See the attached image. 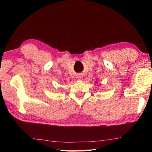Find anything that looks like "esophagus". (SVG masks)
I'll use <instances>...</instances> for the list:
<instances>
[{
	"instance_id": "34e87169",
	"label": "esophagus",
	"mask_w": 152,
	"mask_h": 152,
	"mask_svg": "<svg viewBox=\"0 0 152 152\" xmlns=\"http://www.w3.org/2000/svg\"><path fill=\"white\" fill-rule=\"evenodd\" d=\"M82 75H78V78H82Z\"/></svg>"
}]
</instances>
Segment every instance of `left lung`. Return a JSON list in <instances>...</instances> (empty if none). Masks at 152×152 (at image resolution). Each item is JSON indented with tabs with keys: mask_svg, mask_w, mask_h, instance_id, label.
Segmentation results:
<instances>
[{
	"mask_svg": "<svg viewBox=\"0 0 152 152\" xmlns=\"http://www.w3.org/2000/svg\"><path fill=\"white\" fill-rule=\"evenodd\" d=\"M96 82V83H97V82H98V81H96V82Z\"/></svg>",
	"mask_w": 152,
	"mask_h": 152,
	"instance_id": "left-lung-1",
	"label": "left lung"
}]
</instances>
